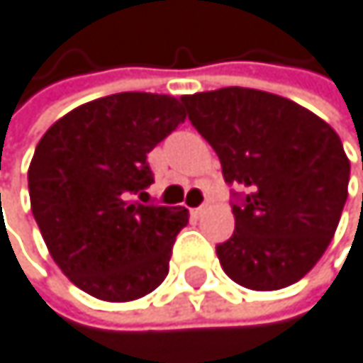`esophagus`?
<instances>
[{
    "label": "esophagus",
    "instance_id": "1",
    "mask_svg": "<svg viewBox=\"0 0 363 363\" xmlns=\"http://www.w3.org/2000/svg\"><path fill=\"white\" fill-rule=\"evenodd\" d=\"M204 208H206V206H204V204H200V206L191 208V213H194V216H202V213H204Z\"/></svg>",
    "mask_w": 363,
    "mask_h": 363
}]
</instances>
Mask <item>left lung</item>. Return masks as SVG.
I'll use <instances>...</instances> for the list:
<instances>
[{
	"mask_svg": "<svg viewBox=\"0 0 363 363\" xmlns=\"http://www.w3.org/2000/svg\"><path fill=\"white\" fill-rule=\"evenodd\" d=\"M180 104L216 150L224 180L242 189L233 194L235 233L216 246L224 272L257 291L301 281L333 240L348 196L351 163L337 133L257 89L183 95Z\"/></svg>",
	"mask_w": 363,
	"mask_h": 363,
	"instance_id": "8db88e82",
	"label": "left lung"
}]
</instances>
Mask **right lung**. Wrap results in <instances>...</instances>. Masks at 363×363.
<instances>
[{"label":"right lung","mask_w":363,"mask_h":363,"mask_svg":"<svg viewBox=\"0 0 363 363\" xmlns=\"http://www.w3.org/2000/svg\"><path fill=\"white\" fill-rule=\"evenodd\" d=\"M185 117L172 95L115 93L67 113L38 141L32 216L56 266L86 294L137 301L167 277L189 213L147 202V152Z\"/></svg>","instance_id":"right-lung-1"}]
</instances>
